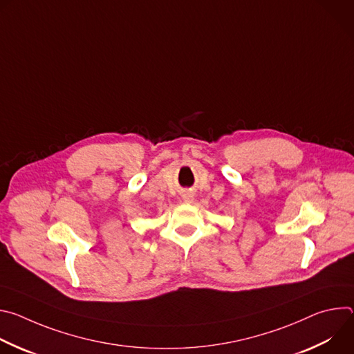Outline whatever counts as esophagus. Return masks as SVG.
Instances as JSON below:
<instances>
[{
	"label": "esophagus",
	"mask_w": 354,
	"mask_h": 354,
	"mask_svg": "<svg viewBox=\"0 0 354 354\" xmlns=\"http://www.w3.org/2000/svg\"><path fill=\"white\" fill-rule=\"evenodd\" d=\"M183 200L186 201V203H190V201L193 200V196H192L190 193H185V194H183Z\"/></svg>",
	"instance_id": "obj_1"
}]
</instances>
